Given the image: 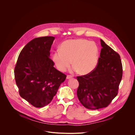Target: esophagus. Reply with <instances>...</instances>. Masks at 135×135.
<instances>
[{"instance_id":"esophagus-1","label":"esophagus","mask_w":135,"mask_h":135,"mask_svg":"<svg viewBox=\"0 0 135 135\" xmlns=\"http://www.w3.org/2000/svg\"><path fill=\"white\" fill-rule=\"evenodd\" d=\"M73 78V76H71V75H67V79H71Z\"/></svg>"}]
</instances>
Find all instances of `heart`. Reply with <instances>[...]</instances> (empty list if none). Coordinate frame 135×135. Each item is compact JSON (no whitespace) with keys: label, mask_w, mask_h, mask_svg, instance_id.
Instances as JSON below:
<instances>
[{"label":"heart","mask_w":135,"mask_h":135,"mask_svg":"<svg viewBox=\"0 0 135 135\" xmlns=\"http://www.w3.org/2000/svg\"><path fill=\"white\" fill-rule=\"evenodd\" d=\"M99 57L97 45L93 42L84 39L70 40L65 41L60 50L53 54V61L57 69L65 71L71 64L74 66L71 71L87 75L97 66Z\"/></svg>","instance_id":"obj_1"}]
</instances>
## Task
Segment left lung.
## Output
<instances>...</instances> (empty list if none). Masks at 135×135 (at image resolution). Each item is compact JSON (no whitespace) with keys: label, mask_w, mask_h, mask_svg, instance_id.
Returning a JSON list of instances; mask_svg holds the SVG:
<instances>
[{"label":"left lung","mask_w":135,"mask_h":135,"mask_svg":"<svg viewBox=\"0 0 135 135\" xmlns=\"http://www.w3.org/2000/svg\"><path fill=\"white\" fill-rule=\"evenodd\" d=\"M102 49L98 64L90 73L77 77L79 100L85 108L98 109L106 107L118 93L122 78L120 55L100 40Z\"/></svg>","instance_id":"8db88e82"}]
</instances>
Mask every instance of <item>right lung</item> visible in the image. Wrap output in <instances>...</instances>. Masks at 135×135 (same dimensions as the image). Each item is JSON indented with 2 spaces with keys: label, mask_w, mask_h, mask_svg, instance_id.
Here are the masks:
<instances>
[{
  "label": "right lung",
  "mask_w": 135,
  "mask_h": 135,
  "mask_svg": "<svg viewBox=\"0 0 135 135\" xmlns=\"http://www.w3.org/2000/svg\"><path fill=\"white\" fill-rule=\"evenodd\" d=\"M54 38L45 36L31 40L21 51L14 68L19 94L35 107L48 105L66 78L54 67L50 57Z\"/></svg>",
  "instance_id": "1"
}]
</instances>
